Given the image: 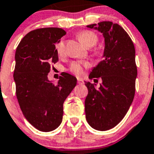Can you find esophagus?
<instances>
[{
	"mask_svg": "<svg viewBox=\"0 0 154 154\" xmlns=\"http://www.w3.org/2000/svg\"><path fill=\"white\" fill-rule=\"evenodd\" d=\"M78 83L79 84H83V83H84V82H83V80L82 79H79V78H78Z\"/></svg>",
	"mask_w": 154,
	"mask_h": 154,
	"instance_id": "1",
	"label": "esophagus"
}]
</instances>
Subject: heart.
I'll return each instance as SVG.
<instances>
[{"instance_id":"b5f03b06","label":"heart","mask_w":154,"mask_h":154,"mask_svg":"<svg viewBox=\"0 0 154 154\" xmlns=\"http://www.w3.org/2000/svg\"><path fill=\"white\" fill-rule=\"evenodd\" d=\"M79 40L82 45H84L86 48H91L94 45H96L97 42V36L92 31L90 30H84L82 32L79 33L78 35ZM56 49H57V53L59 55H62L64 52V42L63 41H60L56 45ZM87 66V63L84 62H73L70 65V71L73 74L76 75H82L83 73V68Z\"/></svg>"}]
</instances>
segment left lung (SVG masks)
I'll return each instance as SVG.
<instances>
[{
  "label": "left lung",
  "instance_id": "8db88e82",
  "mask_svg": "<svg viewBox=\"0 0 154 154\" xmlns=\"http://www.w3.org/2000/svg\"><path fill=\"white\" fill-rule=\"evenodd\" d=\"M103 35L102 60L93 68L89 78H101L99 88L85 82L88 95L85 100L86 119L91 128L107 131L117 125L132 104L135 91L137 67L131 39L117 23L104 21L91 24Z\"/></svg>",
  "mask_w": 154,
  "mask_h": 154
}]
</instances>
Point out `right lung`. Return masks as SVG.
Returning <instances> with one entry per match:
<instances>
[{
  "label": "right lung",
  "mask_w": 154,
  "mask_h": 154,
  "mask_svg": "<svg viewBox=\"0 0 154 154\" xmlns=\"http://www.w3.org/2000/svg\"><path fill=\"white\" fill-rule=\"evenodd\" d=\"M66 34L57 27L37 29L26 34L16 51L13 78L23 114L41 131L55 130L63 119V105L77 79L63 72L57 84L48 79L50 63L58 61L56 44Z\"/></svg>",
  "instance_id": "1"
}]
</instances>
